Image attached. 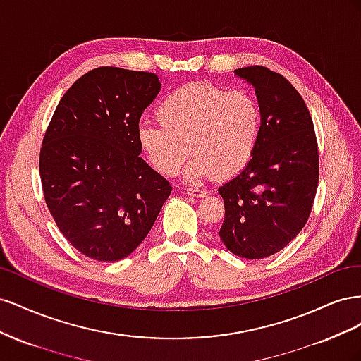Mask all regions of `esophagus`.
<instances>
[{"label":"esophagus","instance_id":"obj_1","mask_svg":"<svg viewBox=\"0 0 361 361\" xmlns=\"http://www.w3.org/2000/svg\"><path fill=\"white\" fill-rule=\"evenodd\" d=\"M187 194L191 195V197H206L207 192L204 190H200V188H187Z\"/></svg>","mask_w":361,"mask_h":361}]
</instances>
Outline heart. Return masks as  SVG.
<instances>
[{"instance_id":"heart-1","label":"heart","mask_w":361,"mask_h":361,"mask_svg":"<svg viewBox=\"0 0 361 361\" xmlns=\"http://www.w3.org/2000/svg\"><path fill=\"white\" fill-rule=\"evenodd\" d=\"M159 125H141L137 138L146 159L164 176H174L188 152L185 179H231L255 155L262 111L253 96L215 84L188 82L164 97L157 110Z\"/></svg>"}]
</instances>
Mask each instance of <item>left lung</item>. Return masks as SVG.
<instances>
[{"label":"left lung","mask_w":361,"mask_h":361,"mask_svg":"<svg viewBox=\"0 0 361 361\" xmlns=\"http://www.w3.org/2000/svg\"><path fill=\"white\" fill-rule=\"evenodd\" d=\"M235 75L255 87L262 129L248 166L218 188L226 209L220 238L236 256L264 259L309 220L319 180L318 143L307 106L285 76L264 66Z\"/></svg>","instance_id":"left-lung-1"}]
</instances>
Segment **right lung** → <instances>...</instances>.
I'll list each match as a JSON object with an SVG mask.
<instances>
[{
    "instance_id": "add662e5",
    "label": "right lung",
    "mask_w": 361,
    "mask_h": 361,
    "mask_svg": "<svg viewBox=\"0 0 361 361\" xmlns=\"http://www.w3.org/2000/svg\"><path fill=\"white\" fill-rule=\"evenodd\" d=\"M161 90L155 73L104 66L64 93L40 149L47 206L84 256L116 262L150 232L171 187L140 157L138 123Z\"/></svg>"
}]
</instances>
